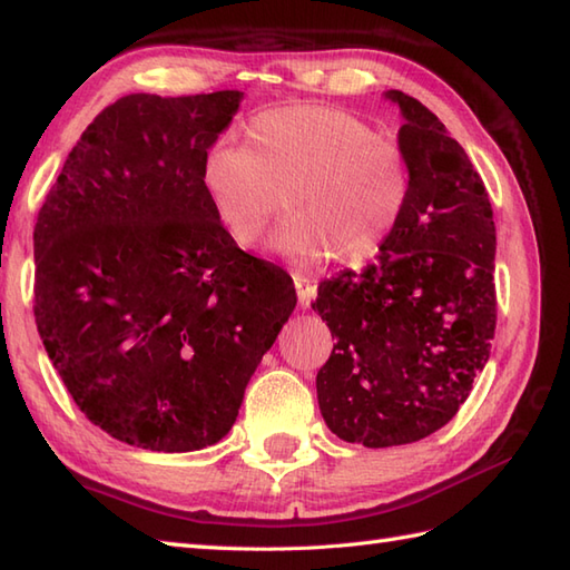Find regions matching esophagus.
<instances>
[{
  "label": "esophagus",
  "instance_id": "esophagus-1",
  "mask_svg": "<svg viewBox=\"0 0 570 570\" xmlns=\"http://www.w3.org/2000/svg\"><path fill=\"white\" fill-rule=\"evenodd\" d=\"M294 286H296V294H298V304L308 308L313 296H316V286H313L311 278L306 274H294Z\"/></svg>",
  "mask_w": 570,
  "mask_h": 570
}]
</instances>
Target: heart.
<instances>
[{"instance_id":"1","label":"heart","mask_w":570,"mask_h":570,"mask_svg":"<svg viewBox=\"0 0 570 570\" xmlns=\"http://www.w3.org/2000/svg\"><path fill=\"white\" fill-rule=\"evenodd\" d=\"M247 144L217 139L200 161L205 200L242 247L262 237L282 196L292 215L269 247L296 264L365 262L402 220L406 156L365 119L328 105L274 107L252 117Z\"/></svg>"}]
</instances>
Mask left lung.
Listing matches in <instances>:
<instances>
[{
    "instance_id": "obj_1",
    "label": "left lung",
    "mask_w": 570,
    "mask_h": 570,
    "mask_svg": "<svg viewBox=\"0 0 570 570\" xmlns=\"http://www.w3.org/2000/svg\"><path fill=\"white\" fill-rule=\"evenodd\" d=\"M399 149L409 166L402 220L362 272L318 286L313 311L335 337L316 390L328 429L390 448L451 421L490 360L498 321L492 205L465 149L402 90Z\"/></svg>"
}]
</instances>
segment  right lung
<instances>
[{
  "mask_svg": "<svg viewBox=\"0 0 570 570\" xmlns=\"http://www.w3.org/2000/svg\"><path fill=\"white\" fill-rule=\"evenodd\" d=\"M245 92L127 95L82 131L33 229V316L72 402L112 439L190 453L225 439L296 308L200 188Z\"/></svg>",
  "mask_w": 570,
  "mask_h": 570,
  "instance_id": "1",
  "label": "right lung"
}]
</instances>
